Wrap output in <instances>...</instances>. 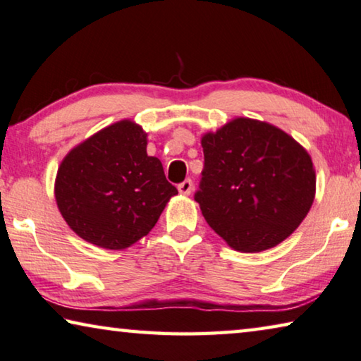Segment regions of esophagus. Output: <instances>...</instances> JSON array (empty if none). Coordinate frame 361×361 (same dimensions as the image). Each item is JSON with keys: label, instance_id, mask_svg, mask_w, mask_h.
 Instances as JSON below:
<instances>
[{"label": "esophagus", "instance_id": "1", "mask_svg": "<svg viewBox=\"0 0 361 361\" xmlns=\"http://www.w3.org/2000/svg\"><path fill=\"white\" fill-rule=\"evenodd\" d=\"M177 188H179V192L182 195H185V197H187V195H190L193 192V182L190 179H185L184 182H182V184H179V187H177Z\"/></svg>", "mask_w": 361, "mask_h": 361}]
</instances>
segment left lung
<instances>
[{
  "mask_svg": "<svg viewBox=\"0 0 361 361\" xmlns=\"http://www.w3.org/2000/svg\"><path fill=\"white\" fill-rule=\"evenodd\" d=\"M204 168L195 202L214 232L240 252L285 241L315 198L312 158L270 123L238 116L202 137Z\"/></svg>",
  "mask_w": 361,
  "mask_h": 361,
  "instance_id": "8db88e82",
  "label": "left lung"
}]
</instances>
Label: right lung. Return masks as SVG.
I'll list each match as a JSON object with an SVG mask.
<instances>
[{
    "label": "right lung",
    "mask_w": 361,
    "mask_h": 361,
    "mask_svg": "<svg viewBox=\"0 0 361 361\" xmlns=\"http://www.w3.org/2000/svg\"><path fill=\"white\" fill-rule=\"evenodd\" d=\"M57 208L73 232L105 250H126L155 227L177 188L147 133L133 120L100 129L73 147L57 169Z\"/></svg>",
    "instance_id": "add662e5"
}]
</instances>
